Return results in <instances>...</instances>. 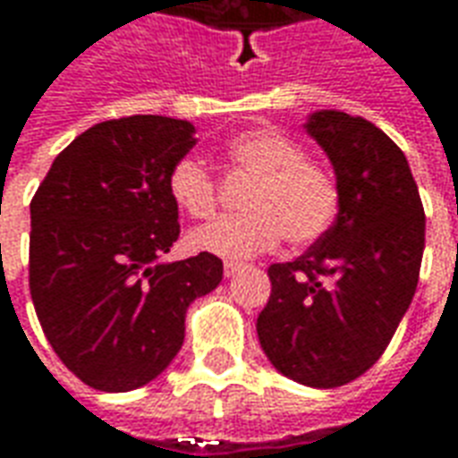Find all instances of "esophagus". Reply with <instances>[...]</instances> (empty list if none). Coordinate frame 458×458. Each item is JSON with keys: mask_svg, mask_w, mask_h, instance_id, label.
Segmentation results:
<instances>
[{"mask_svg": "<svg viewBox=\"0 0 458 458\" xmlns=\"http://www.w3.org/2000/svg\"><path fill=\"white\" fill-rule=\"evenodd\" d=\"M240 269H245V265H242V262H233V259H225V265H223V272H225L228 277L238 275Z\"/></svg>", "mask_w": 458, "mask_h": 458, "instance_id": "esophagus-1", "label": "esophagus"}]
</instances>
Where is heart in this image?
<instances>
[{"label": "heart", "mask_w": 458, "mask_h": 458, "mask_svg": "<svg viewBox=\"0 0 458 458\" xmlns=\"http://www.w3.org/2000/svg\"><path fill=\"white\" fill-rule=\"evenodd\" d=\"M233 169L255 176L242 200L248 213L223 216L193 230L191 245L225 259H248L267 252L282 235L289 245H311L334 225L341 206L336 179L309 159L301 144L269 127L230 137L223 147ZM169 193L186 216L210 218L220 203L218 181L196 157H181L169 171Z\"/></svg>", "instance_id": "heart-1"}]
</instances>
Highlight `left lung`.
Listing matches in <instances>:
<instances>
[{
	"mask_svg": "<svg viewBox=\"0 0 458 458\" xmlns=\"http://www.w3.org/2000/svg\"><path fill=\"white\" fill-rule=\"evenodd\" d=\"M309 134L336 169V223L294 262L269 265L258 336L279 373L338 387L373 368L420 279L424 208L403 149L373 122L324 110Z\"/></svg>",
	"mask_w": 458,
	"mask_h": 458,
	"instance_id": "8db88e82",
	"label": "left lung"
}]
</instances>
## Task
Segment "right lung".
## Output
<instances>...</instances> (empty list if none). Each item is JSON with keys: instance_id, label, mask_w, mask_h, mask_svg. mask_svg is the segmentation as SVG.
<instances>
[{"instance_id": "add662e5", "label": "right lung", "mask_w": 458, "mask_h": 458, "mask_svg": "<svg viewBox=\"0 0 458 458\" xmlns=\"http://www.w3.org/2000/svg\"><path fill=\"white\" fill-rule=\"evenodd\" d=\"M193 131L161 114L100 122L55 157L31 199L36 317L65 368L95 390L154 380L179 353L191 301L223 279L208 252L159 262L181 233L166 181Z\"/></svg>"}]
</instances>
